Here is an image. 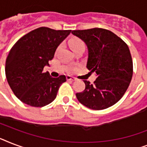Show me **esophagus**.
I'll return each mask as SVG.
<instances>
[{"mask_svg":"<svg viewBox=\"0 0 147 147\" xmlns=\"http://www.w3.org/2000/svg\"><path fill=\"white\" fill-rule=\"evenodd\" d=\"M66 79L69 81H76V78L72 77V76H66Z\"/></svg>","mask_w":147,"mask_h":147,"instance_id":"esophagus-1","label":"esophagus"}]
</instances>
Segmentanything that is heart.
I'll return each mask as SVG.
<instances>
[{
    "mask_svg": "<svg viewBox=\"0 0 147 147\" xmlns=\"http://www.w3.org/2000/svg\"><path fill=\"white\" fill-rule=\"evenodd\" d=\"M69 43L72 51L78 49V48H80V47H85L84 42L82 40H78V39H71L69 41Z\"/></svg>",
    "mask_w": 147,
    "mask_h": 147,
    "instance_id": "obj_1",
    "label": "heart"
}]
</instances>
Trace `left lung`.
Instances as JSON below:
<instances>
[{"mask_svg":"<svg viewBox=\"0 0 147 147\" xmlns=\"http://www.w3.org/2000/svg\"><path fill=\"white\" fill-rule=\"evenodd\" d=\"M88 48L87 68L95 72L94 84L84 80L85 88L76 98L85 107L103 110L116 104L127 89L133 62L127 45L111 31L101 28L71 31Z\"/></svg>","mask_w":147,"mask_h":147,"instance_id":"1","label":"left lung"}]
</instances>
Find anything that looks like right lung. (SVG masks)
<instances>
[{"mask_svg": "<svg viewBox=\"0 0 147 147\" xmlns=\"http://www.w3.org/2000/svg\"><path fill=\"white\" fill-rule=\"evenodd\" d=\"M70 33L40 27L24 36L11 48L6 60V78L22 102L43 107L55 100L66 78H53L48 71L43 72V68L49 65L57 47Z\"/></svg>", "mask_w": 147, "mask_h": 147, "instance_id": "add662e5", "label": "right lung"}]
</instances>
